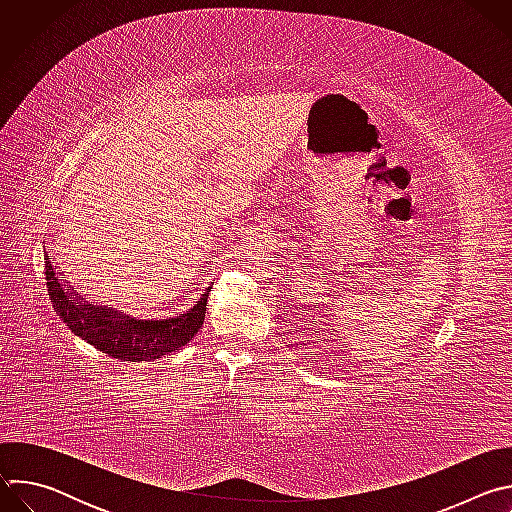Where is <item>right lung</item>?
I'll return each instance as SVG.
<instances>
[{
    "label": "right lung",
    "instance_id": "1",
    "mask_svg": "<svg viewBox=\"0 0 512 512\" xmlns=\"http://www.w3.org/2000/svg\"><path fill=\"white\" fill-rule=\"evenodd\" d=\"M44 253L46 285L54 310L79 338L113 358L129 362L162 358L188 344L204 322L208 291L214 281H208V287L200 291L198 302L190 310L164 320H137L117 308L85 302L75 287L58 277L50 251Z\"/></svg>",
    "mask_w": 512,
    "mask_h": 512
}]
</instances>
